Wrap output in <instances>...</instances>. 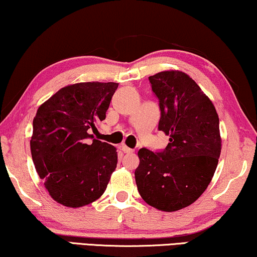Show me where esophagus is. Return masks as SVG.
Returning a JSON list of instances; mask_svg holds the SVG:
<instances>
[{
	"label": "esophagus",
	"mask_w": 257,
	"mask_h": 257,
	"mask_svg": "<svg viewBox=\"0 0 257 257\" xmlns=\"http://www.w3.org/2000/svg\"><path fill=\"white\" fill-rule=\"evenodd\" d=\"M121 151L124 152V153H127V154L133 153V152H135V150H132V148H128L127 146H124V145L121 146Z\"/></svg>",
	"instance_id": "obj_1"
}]
</instances>
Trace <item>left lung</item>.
<instances>
[{
	"instance_id": "8db88e82",
	"label": "left lung",
	"mask_w": 257,
	"mask_h": 257,
	"mask_svg": "<svg viewBox=\"0 0 257 257\" xmlns=\"http://www.w3.org/2000/svg\"><path fill=\"white\" fill-rule=\"evenodd\" d=\"M148 80L161 111L159 131L169 136V144L160 152H138L136 183L148 205L173 212L191 205L213 177L221 151L219 118L185 73L167 70Z\"/></svg>"
}]
</instances>
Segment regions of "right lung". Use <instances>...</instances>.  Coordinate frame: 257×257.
Here are the masks:
<instances>
[{
    "instance_id": "1",
    "label": "right lung",
    "mask_w": 257,
    "mask_h": 257,
    "mask_svg": "<svg viewBox=\"0 0 257 257\" xmlns=\"http://www.w3.org/2000/svg\"><path fill=\"white\" fill-rule=\"evenodd\" d=\"M114 82H81L62 88L33 118L32 160L46 190L67 207L88 205L101 197L117 167V150L96 140L105 119Z\"/></svg>"
}]
</instances>
